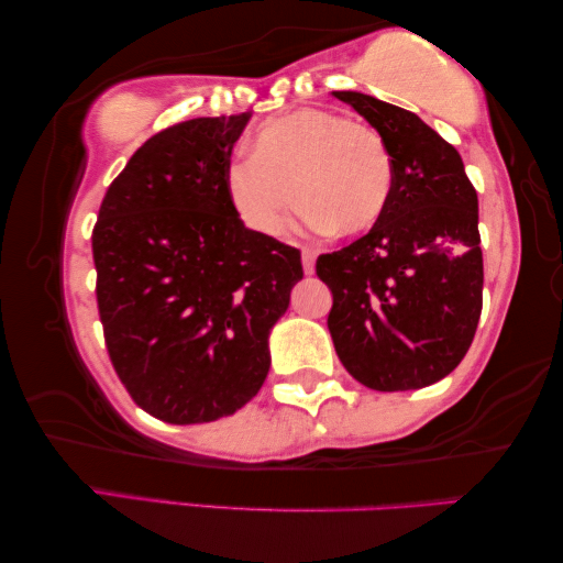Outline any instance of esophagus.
<instances>
[{
  "label": "esophagus",
  "instance_id": "esophagus-1",
  "mask_svg": "<svg viewBox=\"0 0 563 563\" xmlns=\"http://www.w3.org/2000/svg\"><path fill=\"white\" fill-rule=\"evenodd\" d=\"M301 264H303V274H314V254L303 252L301 254Z\"/></svg>",
  "mask_w": 563,
  "mask_h": 563
}]
</instances>
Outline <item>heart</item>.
<instances>
[{"instance_id": "1", "label": "heart", "mask_w": 563, "mask_h": 563, "mask_svg": "<svg viewBox=\"0 0 563 563\" xmlns=\"http://www.w3.org/2000/svg\"><path fill=\"white\" fill-rule=\"evenodd\" d=\"M391 184L382 136L327 109H299L264 122L252 156H239L224 174L236 214L264 236L284 232L294 197L311 232L364 234L389 207Z\"/></svg>"}]
</instances>
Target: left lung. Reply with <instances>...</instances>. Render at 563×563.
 <instances>
[{
  "mask_svg": "<svg viewBox=\"0 0 563 563\" xmlns=\"http://www.w3.org/2000/svg\"><path fill=\"white\" fill-rule=\"evenodd\" d=\"M372 124L391 156L379 224L321 254L329 334L349 374L376 391H407L454 372L482 317L478 199L464 162L421 119L362 91H331Z\"/></svg>",
  "mask_w": 563,
  "mask_h": 563,
  "instance_id": "8db88e82",
  "label": "left lung"
}]
</instances>
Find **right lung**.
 Wrapping results in <instances>:
<instances>
[{"label":"right lung","instance_id":"obj_1","mask_svg":"<svg viewBox=\"0 0 563 563\" xmlns=\"http://www.w3.org/2000/svg\"><path fill=\"white\" fill-rule=\"evenodd\" d=\"M249 119L199 117L146 140L91 234L109 358L136 407L167 423L217 421L254 399L303 276L299 249L246 229L227 197Z\"/></svg>","mask_w":563,"mask_h":563}]
</instances>
